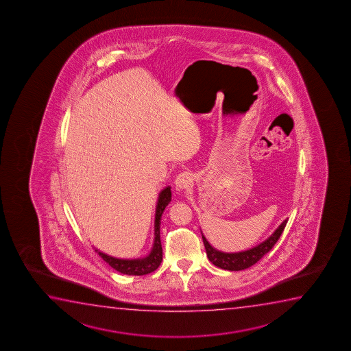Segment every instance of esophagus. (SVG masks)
Instances as JSON below:
<instances>
[{"label": "esophagus", "mask_w": 351, "mask_h": 351, "mask_svg": "<svg viewBox=\"0 0 351 351\" xmlns=\"http://www.w3.org/2000/svg\"><path fill=\"white\" fill-rule=\"evenodd\" d=\"M192 173H188V171H183L175 180V184H176V188H178V191H183V189H186V188L189 187L192 184Z\"/></svg>", "instance_id": "esophagus-1"}]
</instances>
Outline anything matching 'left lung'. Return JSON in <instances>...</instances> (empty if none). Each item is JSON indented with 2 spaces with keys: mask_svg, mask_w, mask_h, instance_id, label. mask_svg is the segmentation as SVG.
Instances as JSON below:
<instances>
[{
  "mask_svg": "<svg viewBox=\"0 0 351 351\" xmlns=\"http://www.w3.org/2000/svg\"><path fill=\"white\" fill-rule=\"evenodd\" d=\"M288 221H285L276 229L274 234L269 236L267 240H265L263 243L253 247L252 250H245V252H239V253H224L221 250H217L213 248L206 237L202 235V241L206 250L207 258L211 261L212 264L216 265L217 267H221L228 271H241L250 267L252 265L256 264L265 254H267L269 250L274 248L276 242L279 240V237L283 232L284 228L287 226Z\"/></svg>",
  "mask_w": 351,
  "mask_h": 351,
  "instance_id": "1",
  "label": "left lung"
}]
</instances>
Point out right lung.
I'll return each mask as SVG.
<instances>
[{"label": "right lung", "mask_w": 351, "mask_h": 351, "mask_svg": "<svg viewBox=\"0 0 351 351\" xmlns=\"http://www.w3.org/2000/svg\"><path fill=\"white\" fill-rule=\"evenodd\" d=\"M170 202H171V191L168 186L159 193L156 215H154V247L147 256L140 258V259H117L98 250H96L97 253L103 258L106 264L110 265L112 269H115L121 274H128V276H144L156 271L163 259V250L160 243V218L165 207L168 206Z\"/></svg>", "instance_id": "right-lung-1"}]
</instances>
